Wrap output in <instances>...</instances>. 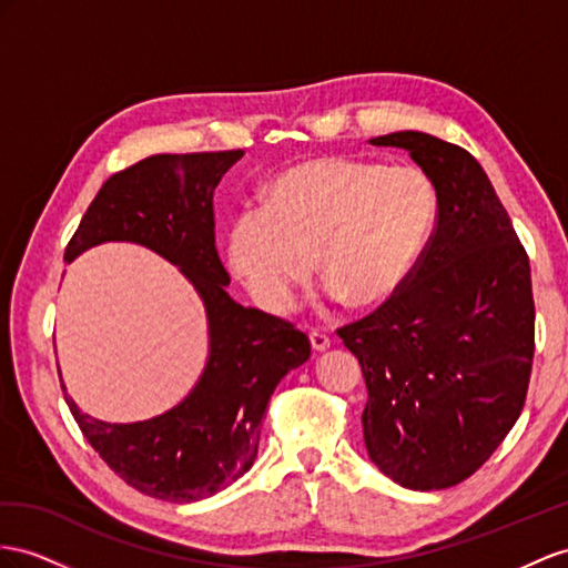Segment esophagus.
Returning <instances> with one entry per match:
<instances>
[{
  "label": "esophagus",
  "mask_w": 568,
  "mask_h": 568,
  "mask_svg": "<svg viewBox=\"0 0 568 568\" xmlns=\"http://www.w3.org/2000/svg\"><path fill=\"white\" fill-rule=\"evenodd\" d=\"M310 341H312V347H314L316 353H324V351H328V347H331V338L326 336L324 331L312 328V331H310Z\"/></svg>",
  "instance_id": "34e87169"
}]
</instances>
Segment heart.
Instances as JSON below:
<instances>
[{"mask_svg": "<svg viewBox=\"0 0 568 568\" xmlns=\"http://www.w3.org/2000/svg\"><path fill=\"white\" fill-rule=\"evenodd\" d=\"M434 189L413 165L316 158L275 178L232 221L227 261L250 295L283 312L314 256L333 300L372 307L408 281L432 235Z\"/></svg>", "mask_w": 568, "mask_h": 568, "instance_id": "obj_1", "label": "heart"}]
</instances>
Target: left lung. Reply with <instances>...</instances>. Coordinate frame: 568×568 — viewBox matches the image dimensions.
<instances>
[{
    "mask_svg": "<svg viewBox=\"0 0 568 568\" xmlns=\"http://www.w3.org/2000/svg\"><path fill=\"white\" fill-rule=\"evenodd\" d=\"M369 143L410 153L436 192V227L398 295L338 336L369 390L372 463L400 487L446 489L497 450L526 403L530 264L468 151L413 129Z\"/></svg>",
    "mask_w": 568,
    "mask_h": 568,
    "instance_id": "left-lung-1",
    "label": "left lung"
}]
</instances>
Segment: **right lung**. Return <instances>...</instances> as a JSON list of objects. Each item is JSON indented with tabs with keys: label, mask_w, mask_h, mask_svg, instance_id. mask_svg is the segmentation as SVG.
I'll list each match as a JSON object with an SVG mask.
<instances>
[{
	"label": "right lung",
	"mask_w": 568,
	"mask_h": 568,
	"mask_svg": "<svg viewBox=\"0 0 568 568\" xmlns=\"http://www.w3.org/2000/svg\"><path fill=\"white\" fill-rule=\"evenodd\" d=\"M242 155L163 153L112 174L64 252L71 264L98 244H141L178 266L206 310V365L174 408L112 425L64 396L98 456L126 485L163 501L209 499L250 470L275 386L312 353L293 324L242 307L225 290L230 275L215 252L213 192Z\"/></svg>",
	"instance_id": "obj_1"
}]
</instances>
